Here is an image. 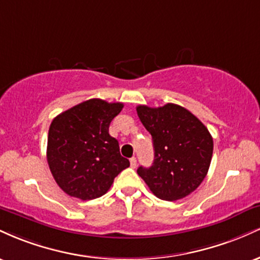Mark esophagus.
<instances>
[{"label":"esophagus","mask_w":260,"mask_h":260,"mask_svg":"<svg viewBox=\"0 0 260 260\" xmlns=\"http://www.w3.org/2000/svg\"><path fill=\"white\" fill-rule=\"evenodd\" d=\"M129 162H131V168L136 169V166H137V159H136V157H131Z\"/></svg>","instance_id":"34e87169"}]
</instances>
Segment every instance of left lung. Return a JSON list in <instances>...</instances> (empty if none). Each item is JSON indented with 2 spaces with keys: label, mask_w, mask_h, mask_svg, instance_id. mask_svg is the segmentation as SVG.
Wrapping results in <instances>:
<instances>
[{
  "label": "left lung",
  "mask_w": 260,
  "mask_h": 260,
  "mask_svg": "<svg viewBox=\"0 0 260 260\" xmlns=\"http://www.w3.org/2000/svg\"><path fill=\"white\" fill-rule=\"evenodd\" d=\"M137 113L153 138V165L137 170L149 189L169 202L194 192L207 176L213 156L214 143L208 128L176 104L139 105Z\"/></svg>",
  "instance_id": "1"
}]
</instances>
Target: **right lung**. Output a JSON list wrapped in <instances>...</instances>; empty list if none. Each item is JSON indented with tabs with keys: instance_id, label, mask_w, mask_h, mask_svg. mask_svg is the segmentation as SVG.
<instances>
[{
	"instance_id": "1",
	"label": "right lung",
	"mask_w": 260,
	"mask_h": 260,
	"mask_svg": "<svg viewBox=\"0 0 260 260\" xmlns=\"http://www.w3.org/2000/svg\"><path fill=\"white\" fill-rule=\"evenodd\" d=\"M122 103L90 99L59 113L47 137V162L59 188L82 201L99 198L129 161L121 156L117 139L109 134L110 123Z\"/></svg>"
}]
</instances>
